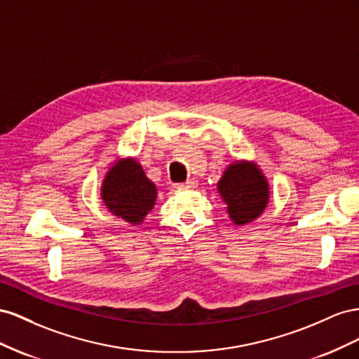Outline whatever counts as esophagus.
I'll return each mask as SVG.
<instances>
[{"label":"esophagus","mask_w":359,"mask_h":359,"mask_svg":"<svg viewBox=\"0 0 359 359\" xmlns=\"http://www.w3.org/2000/svg\"><path fill=\"white\" fill-rule=\"evenodd\" d=\"M197 185H198V182L196 179H189L185 183H180V185H177V188H180V189H192V188H197Z\"/></svg>","instance_id":"obj_1"}]
</instances>
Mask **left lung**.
Returning a JSON list of instances; mask_svg holds the SVG:
<instances>
[{"instance_id": "left-lung-1", "label": "left lung", "mask_w": 359, "mask_h": 359, "mask_svg": "<svg viewBox=\"0 0 359 359\" xmlns=\"http://www.w3.org/2000/svg\"><path fill=\"white\" fill-rule=\"evenodd\" d=\"M218 191L234 224L259 218L269 201V185L257 165L236 162L229 165L218 182Z\"/></svg>"}]
</instances>
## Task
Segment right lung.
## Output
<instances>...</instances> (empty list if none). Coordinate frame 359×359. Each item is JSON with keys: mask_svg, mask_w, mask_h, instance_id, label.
Here are the masks:
<instances>
[{"mask_svg": "<svg viewBox=\"0 0 359 359\" xmlns=\"http://www.w3.org/2000/svg\"><path fill=\"white\" fill-rule=\"evenodd\" d=\"M156 187L135 159L114 163L102 183V200L116 217L140 224L156 201Z\"/></svg>", "mask_w": 359, "mask_h": 359, "instance_id": "1", "label": "right lung"}]
</instances>
